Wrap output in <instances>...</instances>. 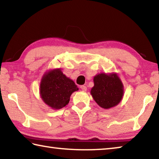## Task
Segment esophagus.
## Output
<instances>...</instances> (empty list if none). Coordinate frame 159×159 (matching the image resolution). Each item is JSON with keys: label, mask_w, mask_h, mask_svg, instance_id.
<instances>
[{"label": "esophagus", "mask_w": 159, "mask_h": 159, "mask_svg": "<svg viewBox=\"0 0 159 159\" xmlns=\"http://www.w3.org/2000/svg\"><path fill=\"white\" fill-rule=\"evenodd\" d=\"M80 89H81L83 91H86L87 90V87L85 85H80Z\"/></svg>", "instance_id": "1"}]
</instances>
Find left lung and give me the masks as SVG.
Returning a JSON list of instances; mask_svg holds the SVG:
<instances>
[{"label": "left lung", "instance_id": "obj_1", "mask_svg": "<svg viewBox=\"0 0 159 159\" xmlns=\"http://www.w3.org/2000/svg\"><path fill=\"white\" fill-rule=\"evenodd\" d=\"M93 81L90 94L102 108H112L121 101L124 93L123 85L116 74H99L94 77Z\"/></svg>", "mask_w": 159, "mask_h": 159}]
</instances>
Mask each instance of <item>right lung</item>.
Here are the masks:
<instances>
[{
  "mask_svg": "<svg viewBox=\"0 0 159 159\" xmlns=\"http://www.w3.org/2000/svg\"><path fill=\"white\" fill-rule=\"evenodd\" d=\"M77 90V85L60 69L46 72L40 84L41 99L53 109H60L68 104L71 94Z\"/></svg>",
  "mask_w": 159,
  "mask_h": 159,
  "instance_id": "obj_1",
  "label": "right lung"
}]
</instances>
